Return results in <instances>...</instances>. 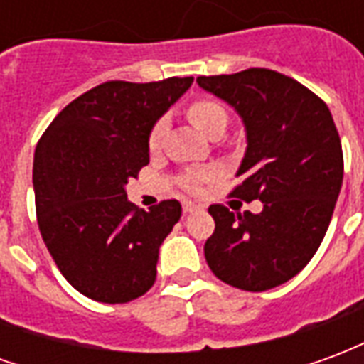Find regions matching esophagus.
Masks as SVG:
<instances>
[{
    "label": "esophagus",
    "mask_w": 364,
    "mask_h": 364,
    "mask_svg": "<svg viewBox=\"0 0 364 364\" xmlns=\"http://www.w3.org/2000/svg\"><path fill=\"white\" fill-rule=\"evenodd\" d=\"M200 206L195 205V203H191V200H183V213H195V210H198Z\"/></svg>",
    "instance_id": "34e87169"
}]
</instances>
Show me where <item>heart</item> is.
I'll list each match as a JSON object with an SVG mask.
<instances>
[{"mask_svg":"<svg viewBox=\"0 0 364 364\" xmlns=\"http://www.w3.org/2000/svg\"><path fill=\"white\" fill-rule=\"evenodd\" d=\"M189 119L195 127L203 132V134L210 136L214 132H220L228 124V114L224 111V107L214 101H208V99H200V101H195V103L189 107ZM167 122L166 119H159L150 130V136H148V146L150 150H158L159 144L164 140V132H166ZM198 183V177H187V187L189 189H195Z\"/></svg>","mask_w":364,"mask_h":364,"instance_id":"obj_1","label":"heart"}]
</instances>
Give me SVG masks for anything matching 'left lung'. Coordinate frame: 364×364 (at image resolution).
I'll return each instance as SVG.
<instances>
[{
	"instance_id": "left-lung-1",
	"label": "left lung",
	"mask_w": 364,
	"mask_h": 364,
	"mask_svg": "<svg viewBox=\"0 0 364 364\" xmlns=\"http://www.w3.org/2000/svg\"><path fill=\"white\" fill-rule=\"evenodd\" d=\"M197 83L244 124L242 185L232 197L263 203L259 214L208 208L216 228L205 244L206 263L236 289H274L308 265L328 232L343 183L336 122L320 97L273 70L200 75Z\"/></svg>"
}]
</instances>
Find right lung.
<instances>
[{
  "label": "right lung",
  "instance_id": "right-lung-1",
  "mask_svg": "<svg viewBox=\"0 0 364 364\" xmlns=\"http://www.w3.org/2000/svg\"><path fill=\"white\" fill-rule=\"evenodd\" d=\"M191 83L193 77L101 83L62 109L36 144L41 236L83 296L124 304L156 281L159 247L181 218V205L134 208L127 185L150 164L151 127Z\"/></svg>",
  "mask_w": 364,
  "mask_h": 364
}]
</instances>
